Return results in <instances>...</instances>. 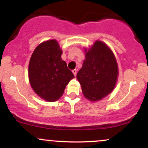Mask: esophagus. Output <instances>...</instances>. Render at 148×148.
<instances>
[{"label": "esophagus", "instance_id": "1", "mask_svg": "<svg viewBox=\"0 0 148 148\" xmlns=\"http://www.w3.org/2000/svg\"><path fill=\"white\" fill-rule=\"evenodd\" d=\"M72 73H73V74H74V75L76 76V73H77V70H76V69H74V70H72Z\"/></svg>", "mask_w": 148, "mask_h": 148}]
</instances>
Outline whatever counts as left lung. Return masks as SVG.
<instances>
[{
  "mask_svg": "<svg viewBox=\"0 0 148 148\" xmlns=\"http://www.w3.org/2000/svg\"><path fill=\"white\" fill-rule=\"evenodd\" d=\"M84 51L85 59L76 78L85 98L96 102L113 91L118 78V65L113 51L102 41L96 40Z\"/></svg>",
  "mask_w": 148,
  "mask_h": 148,
  "instance_id": "obj_1",
  "label": "left lung"
}]
</instances>
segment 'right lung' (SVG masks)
I'll use <instances>...</instances> for the list:
<instances>
[{
	"label": "right lung",
	"mask_w": 148,
	"mask_h": 148,
	"mask_svg": "<svg viewBox=\"0 0 148 148\" xmlns=\"http://www.w3.org/2000/svg\"><path fill=\"white\" fill-rule=\"evenodd\" d=\"M62 53L57 40H48L35 48L30 59V85L37 96L48 102L59 100L69 82L74 78L61 59Z\"/></svg>",
	"instance_id": "right-lung-1"
}]
</instances>
